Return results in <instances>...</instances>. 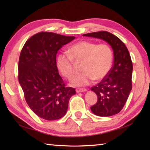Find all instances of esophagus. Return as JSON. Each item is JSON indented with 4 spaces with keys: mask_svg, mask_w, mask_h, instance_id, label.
<instances>
[{
    "mask_svg": "<svg viewBox=\"0 0 150 150\" xmlns=\"http://www.w3.org/2000/svg\"><path fill=\"white\" fill-rule=\"evenodd\" d=\"M87 91V89L85 88H78V89H76V92L77 93H83V92H86Z\"/></svg>",
    "mask_w": 150,
    "mask_h": 150,
    "instance_id": "34e87169",
    "label": "esophagus"
}]
</instances>
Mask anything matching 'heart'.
<instances>
[{
	"label": "heart",
	"mask_w": 150,
	"mask_h": 150,
	"mask_svg": "<svg viewBox=\"0 0 150 150\" xmlns=\"http://www.w3.org/2000/svg\"><path fill=\"white\" fill-rule=\"evenodd\" d=\"M68 52L69 54L62 53L58 55L57 67L63 77L70 79L75 74L73 61L82 63L81 70L83 73L71 81L75 87L88 85L94 79L102 80L111 69L113 53L107 44L80 41L73 44Z\"/></svg>",
	"instance_id": "b5f03b06"
}]
</instances>
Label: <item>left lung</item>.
Instances as JSON below:
<instances>
[{"instance_id":"8db88e82","label":"left lung","mask_w":150,"mask_h":150,"mask_svg":"<svg viewBox=\"0 0 150 150\" xmlns=\"http://www.w3.org/2000/svg\"><path fill=\"white\" fill-rule=\"evenodd\" d=\"M83 36L103 40L113 50L114 64L108 74L96 86L91 88L98 97L96 105L91 107L98 116H110L120 112L132 88L133 65L129 52L121 40L106 31L88 33Z\"/></svg>"}]
</instances>
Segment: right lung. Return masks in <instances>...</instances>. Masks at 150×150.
Returning a JSON list of instances; mask_svg holds the SVG:
<instances>
[{"label":"right lung","instance_id":"1","mask_svg":"<svg viewBox=\"0 0 150 150\" xmlns=\"http://www.w3.org/2000/svg\"><path fill=\"white\" fill-rule=\"evenodd\" d=\"M74 36L40 32L25 43L18 63V81L28 105L46 120L62 118L67 112L74 88L65 87L56 64L57 52Z\"/></svg>","mask_w":150,"mask_h":150}]
</instances>
